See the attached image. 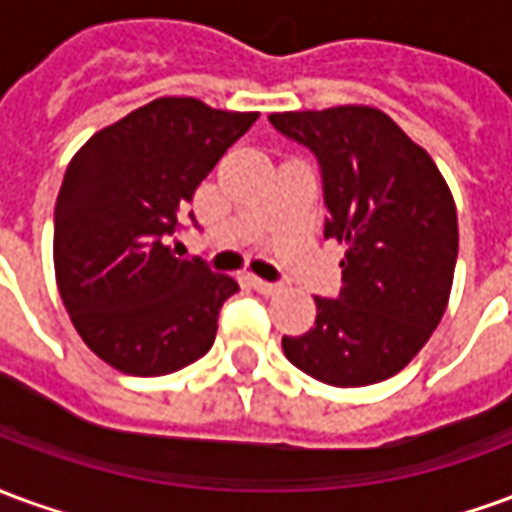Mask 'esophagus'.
Instances as JSON below:
<instances>
[{
	"instance_id": "34e87169",
	"label": "esophagus",
	"mask_w": 512,
	"mask_h": 512,
	"mask_svg": "<svg viewBox=\"0 0 512 512\" xmlns=\"http://www.w3.org/2000/svg\"><path fill=\"white\" fill-rule=\"evenodd\" d=\"M252 288L260 290V293H266V296H271V293H277L279 285H277V282H266V279L252 277Z\"/></svg>"
}]
</instances>
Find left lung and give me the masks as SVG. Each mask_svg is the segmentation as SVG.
<instances>
[{
	"instance_id": "left-lung-1",
	"label": "left lung",
	"mask_w": 512,
	"mask_h": 512,
	"mask_svg": "<svg viewBox=\"0 0 512 512\" xmlns=\"http://www.w3.org/2000/svg\"><path fill=\"white\" fill-rule=\"evenodd\" d=\"M271 126L310 147L323 175L326 238L345 244L337 299L282 351L329 386L386 381L422 351L447 310L458 213L436 161L376 106L274 112Z\"/></svg>"
}]
</instances>
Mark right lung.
Listing matches in <instances>:
<instances>
[{"instance_id":"obj_1","label":"right lung","mask_w":512,"mask_h":512,"mask_svg":"<svg viewBox=\"0 0 512 512\" xmlns=\"http://www.w3.org/2000/svg\"><path fill=\"white\" fill-rule=\"evenodd\" d=\"M257 112L156 98L93 134L54 208V274L87 348L128 376H167L216 340L238 282L167 246L194 191ZM191 216V213H189Z\"/></svg>"}]
</instances>
